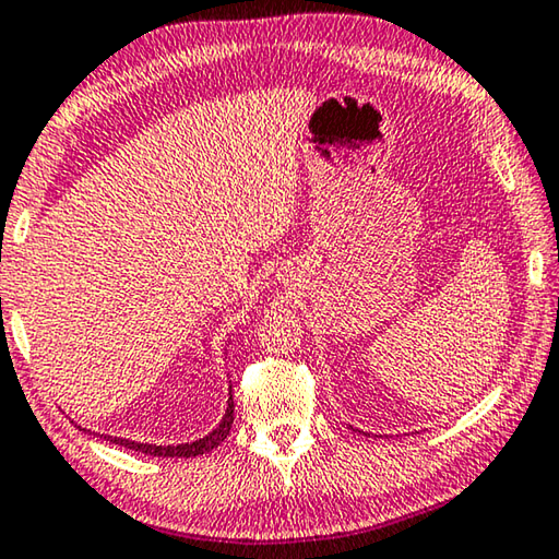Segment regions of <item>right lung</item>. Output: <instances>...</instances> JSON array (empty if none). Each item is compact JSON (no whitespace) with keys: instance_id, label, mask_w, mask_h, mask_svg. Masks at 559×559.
I'll return each mask as SVG.
<instances>
[{"instance_id":"add662e5","label":"right lung","mask_w":559,"mask_h":559,"mask_svg":"<svg viewBox=\"0 0 559 559\" xmlns=\"http://www.w3.org/2000/svg\"><path fill=\"white\" fill-rule=\"evenodd\" d=\"M231 425H234V397H228V407H226L224 420L218 423V428L214 432H209L206 438H199L197 442H181V445H148V442H134V440H127V438H111V436H104V438L114 442V445L136 450V453H144V455L197 457V455L209 453V450L218 448L221 442L226 440L228 432H231Z\"/></svg>"}]
</instances>
